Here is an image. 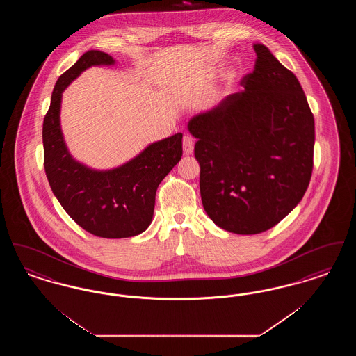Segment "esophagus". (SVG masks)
<instances>
[{"label":"esophagus","mask_w":356,"mask_h":356,"mask_svg":"<svg viewBox=\"0 0 356 356\" xmlns=\"http://www.w3.org/2000/svg\"><path fill=\"white\" fill-rule=\"evenodd\" d=\"M183 152L186 156H189V154L193 153V138L191 136L183 137Z\"/></svg>","instance_id":"esophagus-1"}]
</instances>
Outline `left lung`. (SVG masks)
Masks as SVG:
<instances>
[{
  "label": "left lung",
  "instance_id": "8db88e82",
  "mask_svg": "<svg viewBox=\"0 0 356 356\" xmlns=\"http://www.w3.org/2000/svg\"><path fill=\"white\" fill-rule=\"evenodd\" d=\"M254 49L243 90L188 122L204 209L237 235L283 220L303 199L314 164L315 121L302 85L266 45Z\"/></svg>",
  "mask_w": 356,
  "mask_h": 356
}]
</instances>
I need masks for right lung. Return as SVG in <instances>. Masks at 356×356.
Segmentation results:
<instances>
[{"mask_svg": "<svg viewBox=\"0 0 356 356\" xmlns=\"http://www.w3.org/2000/svg\"><path fill=\"white\" fill-rule=\"evenodd\" d=\"M115 64L108 53L85 51L58 77L42 125L44 167L54 196L81 228L105 238L136 236L149 227L157 186L183 156L181 134L149 144L112 170H93L70 154L60 124L63 92L86 69Z\"/></svg>", "mask_w": 356, "mask_h": 356, "instance_id": "right-lung-1", "label": "right lung"}]
</instances>
